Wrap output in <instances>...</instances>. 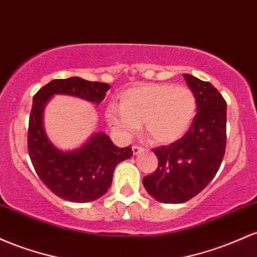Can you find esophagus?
<instances>
[{
    "mask_svg": "<svg viewBox=\"0 0 257 257\" xmlns=\"http://www.w3.org/2000/svg\"><path fill=\"white\" fill-rule=\"evenodd\" d=\"M132 151H134V154L135 155H137V154H140V153H142L144 151V148H143V147L135 144V146L132 147Z\"/></svg>",
    "mask_w": 257,
    "mask_h": 257,
    "instance_id": "esophagus-1",
    "label": "esophagus"
}]
</instances>
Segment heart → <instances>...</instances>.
Returning <instances> with one entry per match:
<instances>
[{
	"label": "heart",
	"mask_w": 257,
	"mask_h": 257,
	"mask_svg": "<svg viewBox=\"0 0 257 257\" xmlns=\"http://www.w3.org/2000/svg\"><path fill=\"white\" fill-rule=\"evenodd\" d=\"M195 94L184 86L143 85L121 94V105L106 109L109 122L125 136H131L144 122L154 142L169 144L187 134L197 114Z\"/></svg>",
	"instance_id": "1"
}]
</instances>
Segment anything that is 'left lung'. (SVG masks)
Listing matches in <instances>:
<instances>
[{"label":"left lung","instance_id":"left-lung-1","mask_svg":"<svg viewBox=\"0 0 257 257\" xmlns=\"http://www.w3.org/2000/svg\"><path fill=\"white\" fill-rule=\"evenodd\" d=\"M197 98V114L187 134L153 149L158 167L143 178V186L160 203L191 200L211 182L226 152L227 103L207 81L183 74Z\"/></svg>","mask_w":257,"mask_h":257}]
</instances>
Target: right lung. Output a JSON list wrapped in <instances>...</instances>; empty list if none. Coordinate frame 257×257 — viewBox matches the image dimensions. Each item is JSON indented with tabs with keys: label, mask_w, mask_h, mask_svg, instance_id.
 <instances>
[{
	"label": "right lung",
	"mask_w": 257,
	"mask_h": 257,
	"mask_svg": "<svg viewBox=\"0 0 257 257\" xmlns=\"http://www.w3.org/2000/svg\"><path fill=\"white\" fill-rule=\"evenodd\" d=\"M109 88L108 83L75 76L52 80L34 96L28 128L29 157L40 180L64 200L88 203L104 195L113 181L115 167L131 158L134 152L131 146H114L103 132L93 135L76 151H58L43 131V108L53 94H69L98 104Z\"/></svg>",
	"instance_id": "1"
}]
</instances>
